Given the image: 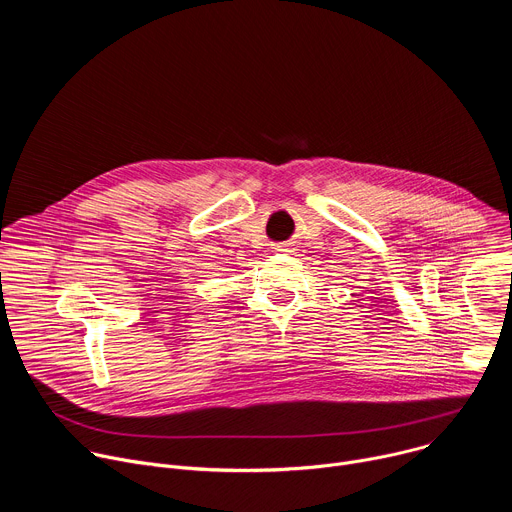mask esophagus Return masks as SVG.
<instances>
[{"instance_id":"obj_1","label":"esophagus","mask_w":512,"mask_h":512,"mask_svg":"<svg viewBox=\"0 0 512 512\" xmlns=\"http://www.w3.org/2000/svg\"><path fill=\"white\" fill-rule=\"evenodd\" d=\"M277 251H289V249H287V247H283V245H279V247H277Z\"/></svg>"}]
</instances>
